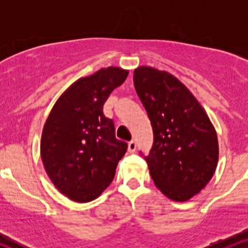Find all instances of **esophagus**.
<instances>
[{
	"label": "esophagus",
	"mask_w": 248,
	"mask_h": 248,
	"mask_svg": "<svg viewBox=\"0 0 248 248\" xmlns=\"http://www.w3.org/2000/svg\"><path fill=\"white\" fill-rule=\"evenodd\" d=\"M136 150V143L134 141L128 142V152L134 153Z\"/></svg>",
	"instance_id": "obj_1"
}]
</instances>
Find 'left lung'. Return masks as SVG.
Masks as SVG:
<instances>
[{
  "label": "left lung",
  "instance_id": "8db88e82",
  "mask_svg": "<svg viewBox=\"0 0 248 248\" xmlns=\"http://www.w3.org/2000/svg\"><path fill=\"white\" fill-rule=\"evenodd\" d=\"M134 85L153 127V148L144 158L154 183L171 201H189L216 171L217 132L189 88L167 71L138 67Z\"/></svg>",
  "mask_w": 248,
  "mask_h": 248
}]
</instances>
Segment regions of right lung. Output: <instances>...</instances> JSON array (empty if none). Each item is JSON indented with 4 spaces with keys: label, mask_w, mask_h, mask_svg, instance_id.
<instances>
[{
    "label": "right lung",
    "mask_w": 248,
    "mask_h": 248,
    "mask_svg": "<svg viewBox=\"0 0 248 248\" xmlns=\"http://www.w3.org/2000/svg\"><path fill=\"white\" fill-rule=\"evenodd\" d=\"M128 70L109 66L73 82L53 105L42 132L45 171L62 195L78 203L98 198L112 183L127 143L115 138L104 104Z\"/></svg>",
    "instance_id": "right-lung-1"
}]
</instances>
